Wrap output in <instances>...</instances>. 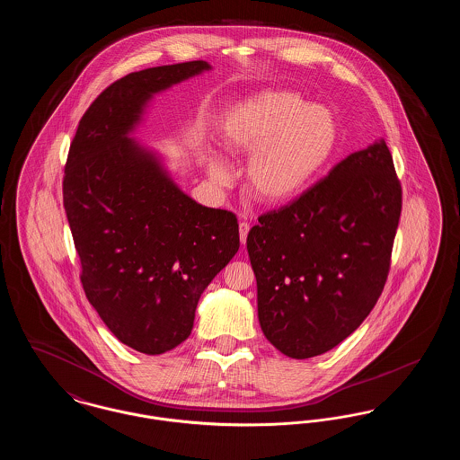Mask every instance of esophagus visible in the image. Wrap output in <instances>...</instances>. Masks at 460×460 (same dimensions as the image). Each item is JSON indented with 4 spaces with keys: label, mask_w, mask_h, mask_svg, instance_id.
I'll use <instances>...</instances> for the list:
<instances>
[{
    "label": "esophagus",
    "mask_w": 460,
    "mask_h": 460,
    "mask_svg": "<svg viewBox=\"0 0 460 460\" xmlns=\"http://www.w3.org/2000/svg\"><path fill=\"white\" fill-rule=\"evenodd\" d=\"M248 231H250V224H248V222H240L241 244H244V243H246V236H248Z\"/></svg>",
    "instance_id": "1"
}]
</instances>
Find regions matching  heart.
I'll return each instance as SVG.
<instances>
[{"label":"heart","instance_id":"b5f03b06","mask_svg":"<svg viewBox=\"0 0 460 460\" xmlns=\"http://www.w3.org/2000/svg\"><path fill=\"white\" fill-rule=\"evenodd\" d=\"M340 126L331 110L306 105L291 91H263L231 110L220 122L222 146L250 156L244 188L255 201L281 207L304 195L336 150ZM208 175L227 184L231 172L216 155L207 156Z\"/></svg>","mask_w":460,"mask_h":460}]
</instances>
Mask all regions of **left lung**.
I'll return each instance as SVG.
<instances>
[{"mask_svg": "<svg viewBox=\"0 0 460 460\" xmlns=\"http://www.w3.org/2000/svg\"><path fill=\"white\" fill-rule=\"evenodd\" d=\"M400 212L402 186L379 139L259 217L246 248L261 328L278 350L310 358L364 323L388 278Z\"/></svg>", "mask_w": 460, "mask_h": 460, "instance_id": "8db88e82", "label": "left lung"}]
</instances>
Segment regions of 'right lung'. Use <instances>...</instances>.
<instances>
[{"label": "right lung", "instance_id": "1", "mask_svg": "<svg viewBox=\"0 0 460 460\" xmlns=\"http://www.w3.org/2000/svg\"><path fill=\"white\" fill-rule=\"evenodd\" d=\"M210 68L195 60L115 81L83 115L66 158L64 207L89 304L146 355L191 334L201 293L240 248L236 216L188 197L131 137L155 94Z\"/></svg>", "mask_w": 460, "mask_h": 460}]
</instances>
